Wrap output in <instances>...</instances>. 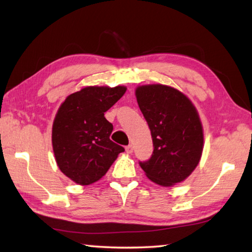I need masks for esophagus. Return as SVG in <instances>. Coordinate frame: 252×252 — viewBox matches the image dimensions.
<instances>
[{
  "label": "esophagus",
  "instance_id": "esophagus-1",
  "mask_svg": "<svg viewBox=\"0 0 252 252\" xmlns=\"http://www.w3.org/2000/svg\"><path fill=\"white\" fill-rule=\"evenodd\" d=\"M126 151L127 153H132V152H133V146H132V144H129V146H126Z\"/></svg>",
  "mask_w": 252,
  "mask_h": 252
}]
</instances>
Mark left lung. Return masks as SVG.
<instances>
[{
    "label": "left lung",
    "instance_id": "8db88e82",
    "mask_svg": "<svg viewBox=\"0 0 252 252\" xmlns=\"http://www.w3.org/2000/svg\"><path fill=\"white\" fill-rule=\"evenodd\" d=\"M135 95L153 142L150 159L139 161L140 167L160 186L183 181L198 165L203 149L197 110L185 94L167 85H142Z\"/></svg>",
    "mask_w": 252,
    "mask_h": 252
}]
</instances>
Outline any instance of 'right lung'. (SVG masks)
I'll list each match as a JSON object with an SVG mask.
<instances>
[{
  "label": "right lung",
  "instance_id": "right-lung-1",
  "mask_svg": "<svg viewBox=\"0 0 252 252\" xmlns=\"http://www.w3.org/2000/svg\"><path fill=\"white\" fill-rule=\"evenodd\" d=\"M126 87H87L72 93L53 122L52 144L61 171L82 186L104 176L125 148L110 140L112 123L104 117L121 99Z\"/></svg>",
  "mask_w": 252,
  "mask_h": 252
}]
</instances>
